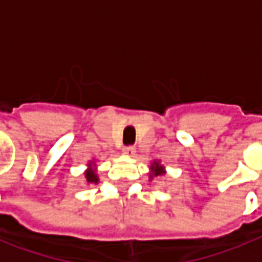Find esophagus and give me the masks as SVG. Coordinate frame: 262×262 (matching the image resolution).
Wrapping results in <instances>:
<instances>
[{
	"label": "esophagus",
	"mask_w": 262,
	"mask_h": 262,
	"mask_svg": "<svg viewBox=\"0 0 262 262\" xmlns=\"http://www.w3.org/2000/svg\"><path fill=\"white\" fill-rule=\"evenodd\" d=\"M122 152L127 156H133V155H135V152H136V148L133 147V145H129V147H123Z\"/></svg>",
	"instance_id": "esophagus-1"
}]
</instances>
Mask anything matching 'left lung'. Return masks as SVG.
I'll return each mask as SVG.
<instances>
[{
	"instance_id": "8db88e82",
	"label": "left lung",
	"mask_w": 262,
	"mask_h": 262,
	"mask_svg": "<svg viewBox=\"0 0 262 262\" xmlns=\"http://www.w3.org/2000/svg\"><path fill=\"white\" fill-rule=\"evenodd\" d=\"M152 168V172L149 175H151V178L152 177H160V175H163L164 174V167L163 166H160L159 162H154L151 166Z\"/></svg>"
}]
</instances>
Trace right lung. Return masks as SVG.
I'll use <instances>...</instances> for the list:
<instances>
[{"instance_id": "add662e5", "label": "right lung", "mask_w": 262, "mask_h": 262, "mask_svg": "<svg viewBox=\"0 0 262 262\" xmlns=\"http://www.w3.org/2000/svg\"><path fill=\"white\" fill-rule=\"evenodd\" d=\"M85 179H87L88 183H98L99 181L96 171H95V168H92V164L91 163H90V168L85 171Z\"/></svg>"}]
</instances>
